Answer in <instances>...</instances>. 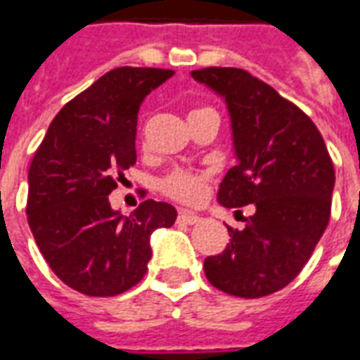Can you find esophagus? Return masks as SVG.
Instances as JSON below:
<instances>
[{"mask_svg": "<svg viewBox=\"0 0 360 360\" xmlns=\"http://www.w3.org/2000/svg\"><path fill=\"white\" fill-rule=\"evenodd\" d=\"M177 219L181 223H187V225H194V223H198L200 221V215L194 214V212H188V210H179V217Z\"/></svg>", "mask_w": 360, "mask_h": 360, "instance_id": "obj_1", "label": "esophagus"}]
</instances>
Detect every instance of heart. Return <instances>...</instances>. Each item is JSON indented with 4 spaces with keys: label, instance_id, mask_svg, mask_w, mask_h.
Segmentation results:
<instances>
[{
    "label": "heart",
    "instance_id": "b5f03b06",
    "mask_svg": "<svg viewBox=\"0 0 360 360\" xmlns=\"http://www.w3.org/2000/svg\"><path fill=\"white\" fill-rule=\"evenodd\" d=\"M202 110H212V108H194L191 114L202 112ZM210 177L212 173L207 169H181L179 167L167 173L166 177L160 181V188L173 200L194 204L202 198Z\"/></svg>",
    "mask_w": 360,
    "mask_h": 360
}]
</instances>
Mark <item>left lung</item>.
Instances as JSON below:
<instances>
[{"instance_id": "obj_1", "label": "left lung", "mask_w": 360, "mask_h": 360, "mask_svg": "<svg viewBox=\"0 0 360 360\" xmlns=\"http://www.w3.org/2000/svg\"><path fill=\"white\" fill-rule=\"evenodd\" d=\"M193 78L225 97L238 164L219 185L225 207L252 204L244 229L204 262L207 281L236 297H263L302 273L326 231L334 164L313 120L242 68L210 66Z\"/></svg>"}]
</instances>
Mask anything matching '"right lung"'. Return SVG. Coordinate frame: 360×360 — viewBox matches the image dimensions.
Returning <instances> with one entry per match:
<instances>
[{
  "label": "right lung",
  "mask_w": 360,
  "mask_h": 360,
  "mask_svg": "<svg viewBox=\"0 0 360 360\" xmlns=\"http://www.w3.org/2000/svg\"><path fill=\"white\" fill-rule=\"evenodd\" d=\"M173 74L137 66L106 72L60 108L34 154L28 225L53 273L79 294L108 297L133 288L148 269L153 231L175 223L166 202H141L129 215L108 202L137 162L143 98Z\"/></svg>",
  "instance_id": "add662e5"
}]
</instances>
